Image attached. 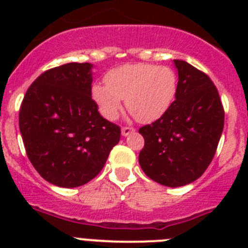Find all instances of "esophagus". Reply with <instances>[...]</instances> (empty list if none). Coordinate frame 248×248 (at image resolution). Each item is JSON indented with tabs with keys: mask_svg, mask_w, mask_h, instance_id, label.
Segmentation results:
<instances>
[{
	"mask_svg": "<svg viewBox=\"0 0 248 248\" xmlns=\"http://www.w3.org/2000/svg\"><path fill=\"white\" fill-rule=\"evenodd\" d=\"M121 132H122V136H128V135H131V134H134V132H135V128L122 127Z\"/></svg>",
	"mask_w": 248,
	"mask_h": 248,
	"instance_id": "34e87169",
	"label": "esophagus"
}]
</instances>
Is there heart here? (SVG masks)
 I'll list each match as a JSON object with an SVG mask.
<instances>
[{
    "label": "heart",
    "mask_w": 248,
    "mask_h": 248,
    "mask_svg": "<svg viewBox=\"0 0 248 248\" xmlns=\"http://www.w3.org/2000/svg\"><path fill=\"white\" fill-rule=\"evenodd\" d=\"M107 83H95L91 96L107 120L118 117L124 99L140 122L149 124L163 117L172 105L177 77L172 68L148 63L124 64L109 71Z\"/></svg>",
    "instance_id": "heart-1"
}]
</instances>
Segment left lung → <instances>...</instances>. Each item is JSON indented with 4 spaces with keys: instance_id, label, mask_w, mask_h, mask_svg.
<instances>
[{
    "instance_id": "1",
    "label": "left lung",
    "mask_w": 248,
    "mask_h": 248,
    "mask_svg": "<svg viewBox=\"0 0 248 248\" xmlns=\"http://www.w3.org/2000/svg\"><path fill=\"white\" fill-rule=\"evenodd\" d=\"M177 69L175 101L165 116L140 128L145 144L139 163L148 177L177 188L206 171L215 155L224 128V108L207 75L184 60Z\"/></svg>"
}]
</instances>
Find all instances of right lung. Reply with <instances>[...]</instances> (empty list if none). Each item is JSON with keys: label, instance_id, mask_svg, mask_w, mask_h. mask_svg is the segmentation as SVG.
<instances>
[{"label": "right lung", "instance_id": "1", "mask_svg": "<svg viewBox=\"0 0 248 248\" xmlns=\"http://www.w3.org/2000/svg\"><path fill=\"white\" fill-rule=\"evenodd\" d=\"M93 64L68 63L31 85L19 112L27 155L45 180L62 188L89 183L121 138L91 97Z\"/></svg>", "mask_w": 248, "mask_h": 248}]
</instances>
